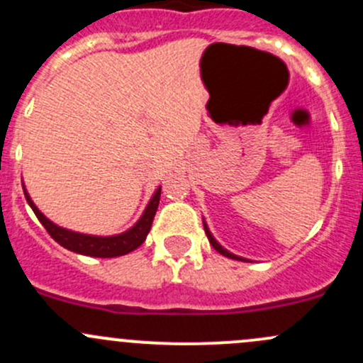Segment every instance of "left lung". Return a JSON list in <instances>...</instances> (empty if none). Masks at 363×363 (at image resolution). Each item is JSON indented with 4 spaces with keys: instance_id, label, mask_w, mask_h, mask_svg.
I'll return each mask as SVG.
<instances>
[{
    "instance_id": "obj_1",
    "label": "left lung",
    "mask_w": 363,
    "mask_h": 363,
    "mask_svg": "<svg viewBox=\"0 0 363 363\" xmlns=\"http://www.w3.org/2000/svg\"><path fill=\"white\" fill-rule=\"evenodd\" d=\"M203 228H205V233H207V239H208V242L212 244V247H214L216 251H218V252H221V255H223V256H226V258H232V259H242V262H246V259H244V258H240V256H237V255H233V252L226 251L225 247H223L221 244H219L218 240H216L214 237H212L211 230L207 228V223H205V221H203Z\"/></svg>"
}]
</instances>
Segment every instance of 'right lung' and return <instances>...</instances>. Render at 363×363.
<instances>
[{
  "label": "right lung",
  "mask_w": 363,
  "mask_h": 363,
  "mask_svg": "<svg viewBox=\"0 0 363 363\" xmlns=\"http://www.w3.org/2000/svg\"><path fill=\"white\" fill-rule=\"evenodd\" d=\"M24 196L26 200H28L29 207L33 208L35 216L38 218V221L43 225V228L49 232V235L52 237L57 244H61V246L67 247L69 251L79 252V255L96 256V258H113V256L128 255V252L135 251L138 246H142V242H144L145 237H147L149 230H151L156 211H158L161 188L156 189V193L152 195V199L149 200L147 207H145L144 214L140 216V219H138L130 230L119 233V235H111V237L86 235V233H79V232H72V230H67V228H61V226H57L56 223L50 221L49 218H45V216L38 211V207L33 203L31 196L28 195L26 188H24Z\"/></svg>",
  "instance_id": "right-lung-1"
}]
</instances>
